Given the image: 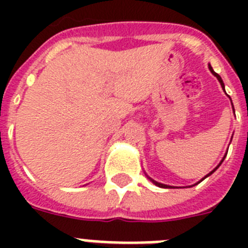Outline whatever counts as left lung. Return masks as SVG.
<instances>
[{
	"mask_svg": "<svg viewBox=\"0 0 248 248\" xmlns=\"http://www.w3.org/2000/svg\"><path fill=\"white\" fill-rule=\"evenodd\" d=\"M209 69H210V72H211V73H212V74H214V76H215V77H216V78H217V80H218V82H220L221 87H222V89H223V91H225V84H223L222 79H221V77H220V76H218V74H217V73H216V72H215V71H214V69H212V67H211V65H210V64H209ZM231 104H232V102H231ZM232 108H233V105H232ZM233 111H235V110H233ZM226 155H227V153H226ZM226 155H225V156H223V157H222V160H221V163H220V164H218V165H217V166H216V168H215V169H214V170H212V171H210V172H209V174L206 175V176H205V177H202V179H201V180H200V181H202V180H203V179H206V177H207V176H210V175H211V174H214V172H215V171H216V170H217V168H218V166H220V165H221V164H222L223 159H225V157H226ZM145 175H146V174H145ZM146 176H148V175H146ZM148 179H150V181H151V183H153V184H155V185H156V186H159V187H164V189H169V187H172V186H169V185H165V184L157 183V181L153 180V179H151V177H149V176H148ZM200 181H199V183H200ZM199 183H198V184H199ZM198 184H195V185H198Z\"/></svg>",
	"mask_w": 248,
	"mask_h": 248,
	"instance_id": "8db88e82",
	"label": "left lung"
}]
</instances>
